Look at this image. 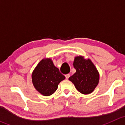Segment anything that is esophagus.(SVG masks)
<instances>
[{"label": "esophagus", "instance_id": "34e87169", "mask_svg": "<svg viewBox=\"0 0 125 125\" xmlns=\"http://www.w3.org/2000/svg\"><path fill=\"white\" fill-rule=\"evenodd\" d=\"M70 77V74H66V75H65V77H66V79H68Z\"/></svg>", "mask_w": 125, "mask_h": 125}]
</instances>
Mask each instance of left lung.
<instances>
[{"instance_id":"8db88e82","label":"left lung","mask_w":125,"mask_h":125,"mask_svg":"<svg viewBox=\"0 0 125 125\" xmlns=\"http://www.w3.org/2000/svg\"><path fill=\"white\" fill-rule=\"evenodd\" d=\"M73 66L76 72L69 78L77 90L83 94H89L94 91L99 82L100 75L97 69L89 59L83 56L74 58Z\"/></svg>"}]
</instances>
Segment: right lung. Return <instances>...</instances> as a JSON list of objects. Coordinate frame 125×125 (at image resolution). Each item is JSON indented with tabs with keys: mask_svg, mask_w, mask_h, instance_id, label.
Wrapping results in <instances>:
<instances>
[{
	"mask_svg": "<svg viewBox=\"0 0 125 125\" xmlns=\"http://www.w3.org/2000/svg\"><path fill=\"white\" fill-rule=\"evenodd\" d=\"M31 77L35 89L44 96L54 94L60 82L65 79L50 58L43 59L37 64Z\"/></svg>",
	"mask_w": 125,
	"mask_h": 125,
	"instance_id": "1",
	"label": "right lung"
}]
</instances>
